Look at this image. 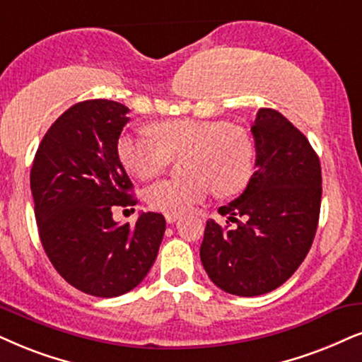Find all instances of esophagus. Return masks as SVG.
<instances>
[{
	"label": "esophagus",
	"mask_w": 362,
	"mask_h": 362,
	"mask_svg": "<svg viewBox=\"0 0 362 362\" xmlns=\"http://www.w3.org/2000/svg\"><path fill=\"white\" fill-rule=\"evenodd\" d=\"M178 218H180V215H177V214H167V215H165V221H167L168 223L177 222Z\"/></svg>",
	"instance_id": "1"
}]
</instances>
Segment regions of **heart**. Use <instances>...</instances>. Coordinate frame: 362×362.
<instances>
[{"label":"heart","mask_w":362,"mask_h":362,"mask_svg":"<svg viewBox=\"0 0 362 362\" xmlns=\"http://www.w3.org/2000/svg\"><path fill=\"white\" fill-rule=\"evenodd\" d=\"M153 134H122L117 155L122 165L141 180L162 175L178 157L185 158L190 177L162 180L145 190L153 210L182 215L207 200L214 190L235 195L249 184L254 173V144L249 135L215 120L162 122Z\"/></svg>","instance_id":"heart-1"}]
</instances>
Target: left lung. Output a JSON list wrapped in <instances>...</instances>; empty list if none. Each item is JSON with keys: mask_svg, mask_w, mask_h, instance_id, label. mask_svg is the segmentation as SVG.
I'll use <instances>...</instances> for the list:
<instances>
[{"mask_svg": "<svg viewBox=\"0 0 362 362\" xmlns=\"http://www.w3.org/2000/svg\"><path fill=\"white\" fill-rule=\"evenodd\" d=\"M250 132L254 175L235 200L218 209L237 226L222 227L210 218L200 245L210 281L242 297L277 289L303 264L317 230L322 195L317 153L286 117L260 108Z\"/></svg>", "mask_w": 362, "mask_h": 362, "instance_id": "obj_1", "label": "left lung"}]
</instances>
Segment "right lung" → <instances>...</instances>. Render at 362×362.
Returning <instances> with one entry per match:
<instances>
[{
	"label": "right lung",
	"instance_id": "obj_1",
	"mask_svg": "<svg viewBox=\"0 0 362 362\" xmlns=\"http://www.w3.org/2000/svg\"><path fill=\"white\" fill-rule=\"evenodd\" d=\"M127 113L112 100L73 105L48 128L30 173L49 262L70 286L95 297H117L139 286L165 232L162 214L141 212L134 226L113 221V209L136 204L117 155Z\"/></svg>",
	"mask_w": 362,
	"mask_h": 362
}]
</instances>
